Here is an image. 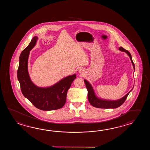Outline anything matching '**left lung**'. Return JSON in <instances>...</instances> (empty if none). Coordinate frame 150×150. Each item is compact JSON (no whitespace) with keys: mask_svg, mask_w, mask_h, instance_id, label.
<instances>
[{"mask_svg":"<svg viewBox=\"0 0 150 150\" xmlns=\"http://www.w3.org/2000/svg\"><path fill=\"white\" fill-rule=\"evenodd\" d=\"M119 50L125 52L129 55V57L130 58L131 63L133 65L134 71V70H135L134 64L132 59V57H131L130 53L124 48H122V47L119 48ZM84 82L85 83L86 88L88 91V99L90 104L93 105V107H95L98 108H116L118 107L121 106L125 102V100L127 98L130 92H131V91L133 89L132 88L131 89L129 92L127 93V94L121 99H119L117 100H115V101L106 100H102V99H99L98 98H97L95 94V93L94 92L92 87L89 83V82L85 79L84 80Z\"/></svg>","mask_w":150,"mask_h":150,"instance_id":"obj_1","label":"left lung"}]
</instances>
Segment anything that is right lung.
<instances>
[{
    "instance_id": "add662e5",
    "label": "right lung",
    "mask_w": 150,
    "mask_h": 150,
    "mask_svg": "<svg viewBox=\"0 0 150 150\" xmlns=\"http://www.w3.org/2000/svg\"><path fill=\"white\" fill-rule=\"evenodd\" d=\"M37 36L32 38L27 47L22 51L19 57V65L17 71L18 79L24 96L32 104L42 110H53L64 106L68 89L76 78V74L67 76L53 86L38 87L31 81L28 72V59L29 51L36 45Z\"/></svg>"
}]
</instances>
